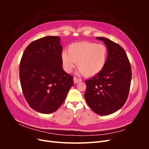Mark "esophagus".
<instances>
[{"label": "esophagus", "instance_id": "34e87169", "mask_svg": "<svg viewBox=\"0 0 149 149\" xmlns=\"http://www.w3.org/2000/svg\"><path fill=\"white\" fill-rule=\"evenodd\" d=\"M81 81V79H78V78H76V77H74V78H73V81H74V84H77L78 83H79V81Z\"/></svg>", "mask_w": 149, "mask_h": 149}]
</instances>
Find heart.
I'll return each mask as SVG.
<instances>
[{
	"label": "heart",
	"instance_id": "obj_1",
	"mask_svg": "<svg viewBox=\"0 0 149 149\" xmlns=\"http://www.w3.org/2000/svg\"><path fill=\"white\" fill-rule=\"evenodd\" d=\"M108 56V50L104 44L82 42L71 44L68 52L61 53L63 68L66 73H71L75 63L79 73L90 77L96 75L104 68Z\"/></svg>",
	"mask_w": 149,
	"mask_h": 149
}]
</instances>
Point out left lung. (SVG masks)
I'll return each mask as SVG.
<instances>
[{
  "instance_id": "obj_1",
  "label": "left lung",
  "mask_w": 149,
  "mask_h": 149,
  "mask_svg": "<svg viewBox=\"0 0 149 149\" xmlns=\"http://www.w3.org/2000/svg\"><path fill=\"white\" fill-rule=\"evenodd\" d=\"M96 39L104 43L108 56L100 73L85 81L84 98L95 113L106 116L124 106L128 97L132 71L126 53L119 45L106 38Z\"/></svg>"
}]
</instances>
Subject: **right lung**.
Masks as SVG:
<instances>
[{
	"label": "right lung",
	"instance_id": "obj_1",
	"mask_svg": "<svg viewBox=\"0 0 149 149\" xmlns=\"http://www.w3.org/2000/svg\"><path fill=\"white\" fill-rule=\"evenodd\" d=\"M60 38L47 36L31 42L20 63V80L26 102L35 111L50 114L59 108L73 85L62 68Z\"/></svg>",
	"mask_w": 149,
	"mask_h": 149
}]
</instances>
